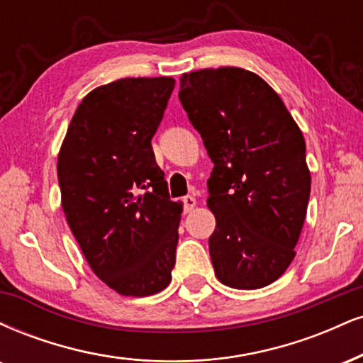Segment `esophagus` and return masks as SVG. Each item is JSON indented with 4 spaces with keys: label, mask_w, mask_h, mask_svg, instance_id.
Listing matches in <instances>:
<instances>
[{
    "label": "esophagus",
    "mask_w": 363,
    "mask_h": 363,
    "mask_svg": "<svg viewBox=\"0 0 363 363\" xmlns=\"http://www.w3.org/2000/svg\"><path fill=\"white\" fill-rule=\"evenodd\" d=\"M182 203H184V211L189 213L196 206V198L194 196H186V198H182Z\"/></svg>",
    "instance_id": "1"
}]
</instances>
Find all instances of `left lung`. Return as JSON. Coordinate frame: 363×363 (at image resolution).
Masks as SVG:
<instances>
[{"label": "left lung", "instance_id": "obj_1", "mask_svg": "<svg viewBox=\"0 0 363 363\" xmlns=\"http://www.w3.org/2000/svg\"><path fill=\"white\" fill-rule=\"evenodd\" d=\"M182 108L213 160L209 255L218 281L260 289L286 272L306 218V143L282 99L240 67L182 74Z\"/></svg>", "mask_w": 363, "mask_h": 363}]
</instances>
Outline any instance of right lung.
Returning <instances> with one entry per match:
<instances>
[{
  "label": "right lung",
  "instance_id": "add662e5",
  "mask_svg": "<svg viewBox=\"0 0 363 363\" xmlns=\"http://www.w3.org/2000/svg\"><path fill=\"white\" fill-rule=\"evenodd\" d=\"M176 81L125 77L82 99L57 159L62 209L87 264L121 296L169 286L182 204L152 150Z\"/></svg>",
  "mask_w": 363,
  "mask_h": 363
}]
</instances>
